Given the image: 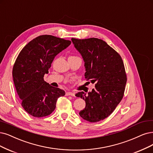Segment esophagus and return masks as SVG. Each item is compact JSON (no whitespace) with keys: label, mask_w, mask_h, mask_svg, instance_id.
Here are the masks:
<instances>
[{"label":"esophagus","mask_w":153,"mask_h":153,"mask_svg":"<svg viewBox=\"0 0 153 153\" xmlns=\"http://www.w3.org/2000/svg\"><path fill=\"white\" fill-rule=\"evenodd\" d=\"M66 96H75V93L73 92H67L66 93Z\"/></svg>","instance_id":"1"}]
</instances>
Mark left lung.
<instances>
[{"label": "left lung", "mask_w": 153, "mask_h": 153, "mask_svg": "<svg viewBox=\"0 0 153 153\" xmlns=\"http://www.w3.org/2000/svg\"><path fill=\"white\" fill-rule=\"evenodd\" d=\"M74 47L84 62L85 78L95 83V89L86 93L79 92L86 107L79 115L89 122H97L108 117L123 98L127 76L120 55L101 39L72 38Z\"/></svg>", "instance_id": "left-lung-1"}]
</instances>
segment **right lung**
I'll return each instance as SVG.
<instances>
[{
    "mask_svg": "<svg viewBox=\"0 0 153 153\" xmlns=\"http://www.w3.org/2000/svg\"><path fill=\"white\" fill-rule=\"evenodd\" d=\"M71 42L52 35H41L28 43L17 57L13 69L14 86L21 105L35 117L50 115L57 99L65 95L64 90L44 81L55 56Z\"/></svg>",
    "mask_w": 153,
    "mask_h": 153,
    "instance_id": "right-lung-1",
    "label": "right lung"
}]
</instances>
